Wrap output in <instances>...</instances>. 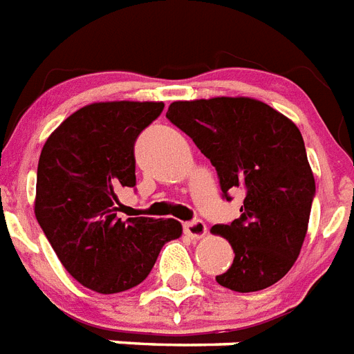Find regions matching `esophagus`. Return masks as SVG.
Instances as JSON below:
<instances>
[{
  "mask_svg": "<svg viewBox=\"0 0 354 354\" xmlns=\"http://www.w3.org/2000/svg\"><path fill=\"white\" fill-rule=\"evenodd\" d=\"M185 232L194 239H201L203 236H206V225L201 219H194V221L185 223Z\"/></svg>",
  "mask_w": 354,
  "mask_h": 354,
  "instance_id": "34e87169",
  "label": "esophagus"
}]
</instances>
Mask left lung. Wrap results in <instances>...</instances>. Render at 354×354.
<instances>
[{
  "mask_svg": "<svg viewBox=\"0 0 354 354\" xmlns=\"http://www.w3.org/2000/svg\"><path fill=\"white\" fill-rule=\"evenodd\" d=\"M166 118L188 135L219 177L223 197L241 190V216L216 225L234 248L230 268L216 281L256 292L289 272L304 245L315 177L299 129L254 98L174 102Z\"/></svg>",
  "mask_w": 354,
  "mask_h": 354,
  "instance_id": "left-lung-1",
  "label": "left lung"
}]
</instances>
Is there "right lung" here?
<instances>
[{"instance_id":"right-lung-1","label":"right lung","mask_w":354,"mask_h":354,"mask_svg":"<svg viewBox=\"0 0 354 354\" xmlns=\"http://www.w3.org/2000/svg\"><path fill=\"white\" fill-rule=\"evenodd\" d=\"M162 102H98L78 109L47 138L38 160L34 214L65 270L91 290L115 294L142 283L175 219H118V192L137 185L135 140Z\"/></svg>"}]
</instances>
